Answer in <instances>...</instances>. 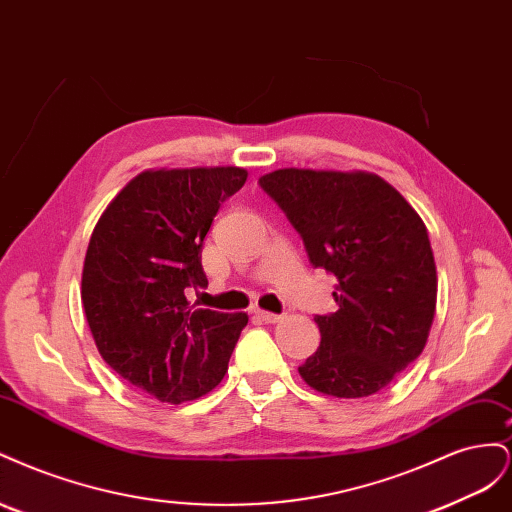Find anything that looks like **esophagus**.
<instances>
[{
	"label": "esophagus",
	"instance_id": "1",
	"mask_svg": "<svg viewBox=\"0 0 512 512\" xmlns=\"http://www.w3.org/2000/svg\"><path fill=\"white\" fill-rule=\"evenodd\" d=\"M262 322H277V320H282V316L280 314H273V312H265V309H256L254 312Z\"/></svg>",
	"mask_w": 512,
	"mask_h": 512
}]
</instances>
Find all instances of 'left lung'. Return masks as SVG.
<instances>
[{
  "label": "left lung",
  "instance_id": "8db88e82",
  "mask_svg": "<svg viewBox=\"0 0 512 512\" xmlns=\"http://www.w3.org/2000/svg\"><path fill=\"white\" fill-rule=\"evenodd\" d=\"M299 232L309 262L335 275L337 312L316 316L320 348L299 367L318 393L367 397L423 352L438 275L427 228L371 173L282 168L260 177Z\"/></svg>",
  "mask_w": 512,
  "mask_h": 512
}]
</instances>
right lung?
Masks as SVG:
<instances>
[{"label": "right lung", "instance_id": "right-lung-1", "mask_svg": "<svg viewBox=\"0 0 512 512\" xmlns=\"http://www.w3.org/2000/svg\"><path fill=\"white\" fill-rule=\"evenodd\" d=\"M245 179L237 166L145 170L91 232L81 299L98 352L166 404L215 389L247 324L243 312L192 309L185 297V288H207L203 241Z\"/></svg>", "mask_w": 512, "mask_h": 512}]
</instances>
